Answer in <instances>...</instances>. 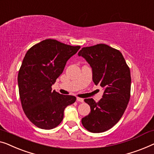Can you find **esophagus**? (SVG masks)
Masks as SVG:
<instances>
[{
  "instance_id": "esophagus-1",
  "label": "esophagus",
  "mask_w": 154,
  "mask_h": 154,
  "mask_svg": "<svg viewBox=\"0 0 154 154\" xmlns=\"http://www.w3.org/2000/svg\"><path fill=\"white\" fill-rule=\"evenodd\" d=\"M76 100H77V101L81 102V103H82V102L84 101L83 99H81V98H79V97H77V98H76Z\"/></svg>"
}]
</instances>
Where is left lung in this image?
I'll list each match as a JSON object with an SVG mask.
<instances>
[{
    "label": "left lung",
    "instance_id": "obj_1",
    "mask_svg": "<svg viewBox=\"0 0 154 154\" xmlns=\"http://www.w3.org/2000/svg\"><path fill=\"white\" fill-rule=\"evenodd\" d=\"M78 55L92 67L94 84L104 90L97 103L85 99L91 111L82 118V124L92 133L104 132L119 121L126 109L131 97L130 69L119 51L104 44L83 47Z\"/></svg>",
    "mask_w": 154,
    "mask_h": 154
}]
</instances>
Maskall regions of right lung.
<instances>
[{"label":"right lung","instance_id":"add662e5","mask_svg":"<svg viewBox=\"0 0 154 154\" xmlns=\"http://www.w3.org/2000/svg\"><path fill=\"white\" fill-rule=\"evenodd\" d=\"M80 48L47 39L26 53L18 74L19 97L26 117L38 128L49 130L58 126L64 109L76 100L52 91L51 86Z\"/></svg>","mask_w":154,"mask_h":154}]
</instances>
